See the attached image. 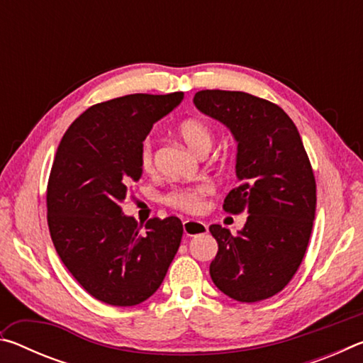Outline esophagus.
Returning a JSON list of instances; mask_svg holds the SVG:
<instances>
[{
  "instance_id": "1",
  "label": "esophagus",
  "mask_w": 363,
  "mask_h": 363,
  "mask_svg": "<svg viewBox=\"0 0 363 363\" xmlns=\"http://www.w3.org/2000/svg\"><path fill=\"white\" fill-rule=\"evenodd\" d=\"M182 227H184V233L189 237H194V235H199V233L208 232V225L203 223V220L186 219L182 223Z\"/></svg>"
}]
</instances>
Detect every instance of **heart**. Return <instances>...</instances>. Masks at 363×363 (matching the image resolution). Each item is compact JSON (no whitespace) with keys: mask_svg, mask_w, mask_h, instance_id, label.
I'll return each instance as SVG.
<instances>
[{"mask_svg":"<svg viewBox=\"0 0 363 363\" xmlns=\"http://www.w3.org/2000/svg\"><path fill=\"white\" fill-rule=\"evenodd\" d=\"M179 134L190 149L196 155L203 152H210L213 145V131L206 123L200 120H186L179 125ZM139 162L144 171H152L153 163H155V147H153L152 139H145L140 145ZM210 186L208 184H196L190 187H176L164 195V203L174 208V210L196 213L203 206V196L210 194Z\"/></svg>","mask_w":363,"mask_h":363,"instance_id":"obj_1","label":"heart"}]
</instances>
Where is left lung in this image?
Returning <instances> with one entry per match:
<instances>
[{"instance_id": "1", "label": "left lung", "mask_w": 363, "mask_h": 363, "mask_svg": "<svg viewBox=\"0 0 363 363\" xmlns=\"http://www.w3.org/2000/svg\"><path fill=\"white\" fill-rule=\"evenodd\" d=\"M194 104L235 138L240 186L223 208L248 213L237 235L210 225L218 242L210 275L229 298L257 303L284 290L303 262L315 219L314 171L298 128L275 104L220 89L199 91Z\"/></svg>"}]
</instances>
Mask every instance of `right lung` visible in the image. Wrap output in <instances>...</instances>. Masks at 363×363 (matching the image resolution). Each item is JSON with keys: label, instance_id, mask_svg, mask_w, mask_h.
Here are the masks:
<instances>
[{"label": "right lung", "instance_id": "1", "mask_svg": "<svg viewBox=\"0 0 363 363\" xmlns=\"http://www.w3.org/2000/svg\"><path fill=\"white\" fill-rule=\"evenodd\" d=\"M184 93L96 104L65 131L48 181V225L69 272L97 301L128 307L155 293L182 238L179 218L143 224L121 201L143 176L140 145Z\"/></svg>", "mask_w": 363, "mask_h": 363}]
</instances>
